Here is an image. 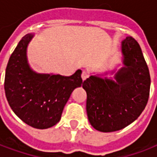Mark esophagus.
<instances>
[{"label":"esophagus","instance_id":"obj_1","mask_svg":"<svg viewBox=\"0 0 157 157\" xmlns=\"http://www.w3.org/2000/svg\"><path fill=\"white\" fill-rule=\"evenodd\" d=\"M81 78H82V79H83V80L86 79V78H88V73L86 72V71H82V73H81Z\"/></svg>","mask_w":157,"mask_h":157}]
</instances>
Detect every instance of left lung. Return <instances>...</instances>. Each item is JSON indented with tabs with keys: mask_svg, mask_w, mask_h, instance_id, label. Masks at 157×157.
<instances>
[{
	"mask_svg": "<svg viewBox=\"0 0 157 157\" xmlns=\"http://www.w3.org/2000/svg\"><path fill=\"white\" fill-rule=\"evenodd\" d=\"M123 65L114 79L91 75L83 82L90 124L102 132L127 127L147 104L150 74L139 43L131 36L121 42Z\"/></svg>",
	"mask_w": 157,
	"mask_h": 157,
	"instance_id": "left-lung-1",
	"label": "left lung"
}]
</instances>
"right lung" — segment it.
<instances>
[{
  "instance_id": "right-lung-1",
  "label": "right lung",
  "mask_w": 157,
  "mask_h": 157,
  "mask_svg": "<svg viewBox=\"0 0 157 157\" xmlns=\"http://www.w3.org/2000/svg\"><path fill=\"white\" fill-rule=\"evenodd\" d=\"M33 34L19 41L10 57L5 72V95L12 111L36 129H48L59 122L72 91L82 84L81 71L65 77L33 71L27 49Z\"/></svg>"
}]
</instances>
